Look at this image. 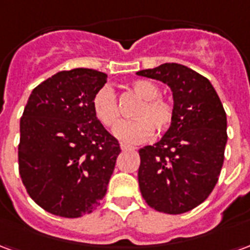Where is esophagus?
Wrapping results in <instances>:
<instances>
[{
	"label": "esophagus",
	"instance_id": "34e87169",
	"mask_svg": "<svg viewBox=\"0 0 250 250\" xmlns=\"http://www.w3.org/2000/svg\"><path fill=\"white\" fill-rule=\"evenodd\" d=\"M120 148L125 151V150H135V147H132V146H128V145H125V143H122L120 145Z\"/></svg>",
	"mask_w": 250,
	"mask_h": 250
}]
</instances>
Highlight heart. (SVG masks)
I'll return each instance as SVG.
<instances>
[{
    "label": "heart",
    "instance_id": "b5f03b06",
    "mask_svg": "<svg viewBox=\"0 0 250 250\" xmlns=\"http://www.w3.org/2000/svg\"><path fill=\"white\" fill-rule=\"evenodd\" d=\"M131 89L142 99V103L132 112L134 120L123 122L114 130V135L125 143H141L151 136L152 131L163 132L173 122L174 108L168 100L159 98V88L148 80L131 83ZM93 112L104 125L114 127L119 123L120 111L112 88L104 85L95 93Z\"/></svg>",
    "mask_w": 250,
    "mask_h": 250
}]
</instances>
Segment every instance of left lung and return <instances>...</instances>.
<instances>
[{
	"instance_id": "left-lung-1",
	"label": "left lung",
	"mask_w": 250,
	"mask_h": 250,
	"mask_svg": "<svg viewBox=\"0 0 250 250\" xmlns=\"http://www.w3.org/2000/svg\"><path fill=\"white\" fill-rule=\"evenodd\" d=\"M136 75L167 84L174 102L166 134L139 150L142 197L158 211L186 213L202 204L218 181L228 142L225 109L211 83L182 64L165 62Z\"/></svg>"
}]
</instances>
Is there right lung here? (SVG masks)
<instances>
[{"instance_id": "1", "label": "right lung", "mask_w": 250, "mask_h": 250, "mask_svg": "<svg viewBox=\"0 0 250 250\" xmlns=\"http://www.w3.org/2000/svg\"><path fill=\"white\" fill-rule=\"evenodd\" d=\"M103 72H59L32 91L20 120L19 168L30 198L52 214L91 213L107 191L119 142L93 112Z\"/></svg>"}]
</instances>
